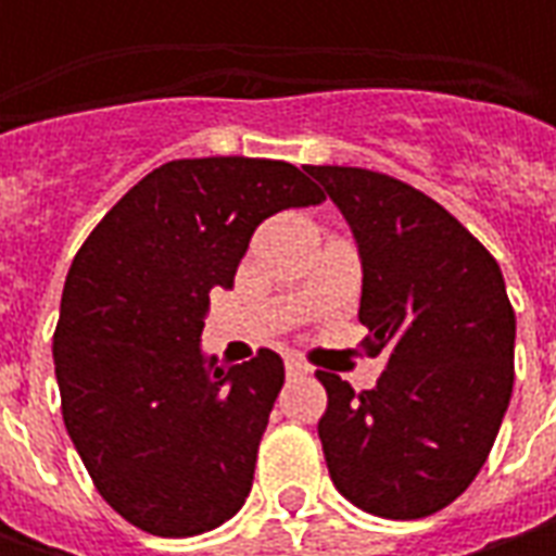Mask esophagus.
Instances as JSON below:
<instances>
[{"label":"esophagus","mask_w":556,"mask_h":556,"mask_svg":"<svg viewBox=\"0 0 556 556\" xmlns=\"http://www.w3.org/2000/svg\"><path fill=\"white\" fill-rule=\"evenodd\" d=\"M285 368H288V377H303V374H309V365L300 362V358H293V355L285 362Z\"/></svg>","instance_id":"esophagus-1"}]
</instances>
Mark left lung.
Wrapping results in <instances>:
<instances>
[{"label": "left lung", "mask_w": 556, "mask_h": 556, "mask_svg": "<svg viewBox=\"0 0 556 556\" xmlns=\"http://www.w3.org/2000/svg\"><path fill=\"white\" fill-rule=\"evenodd\" d=\"M362 256V346L387 355L374 390L318 371V439L337 492L387 520L458 498L514 393L517 318L495 256L433 198L362 166H306Z\"/></svg>", "instance_id": "left-lung-1"}]
</instances>
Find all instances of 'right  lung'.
Wrapping results in <instances>:
<instances>
[{
	"label": "right lung",
	"instance_id": "right-lung-1",
	"mask_svg": "<svg viewBox=\"0 0 556 556\" xmlns=\"http://www.w3.org/2000/svg\"><path fill=\"white\" fill-rule=\"evenodd\" d=\"M321 201L293 163L169 161L74 256L52 343L61 415L101 498L141 532L201 535L247 502L285 362L203 358V315L256 225Z\"/></svg>",
	"mask_w": 556,
	"mask_h": 556
}]
</instances>
